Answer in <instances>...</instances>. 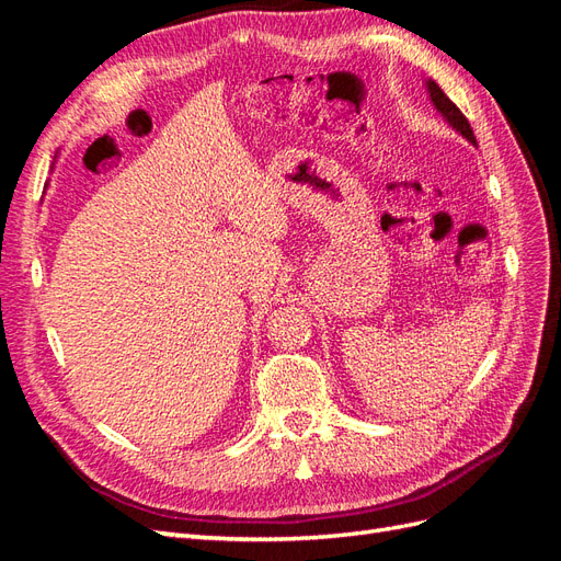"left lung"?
<instances>
[{
    "mask_svg": "<svg viewBox=\"0 0 561 561\" xmlns=\"http://www.w3.org/2000/svg\"><path fill=\"white\" fill-rule=\"evenodd\" d=\"M426 87H428V93H431V100H433V105L437 107V112L439 114H443L445 118H447V122L458 130V133H461L463 135V138L466 140H470L472 145L474 142H478V140H474V133H472V128H470V124H468V118L463 116V112L461 110H458L454 103H451V100L445 95V91L443 89H439L437 87V83L435 81H428L426 83Z\"/></svg>",
    "mask_w": 561,
    "mask_h": 561,
    "instance_id": "8db88e82",
    "label": "left lung"
}]
</instances>
